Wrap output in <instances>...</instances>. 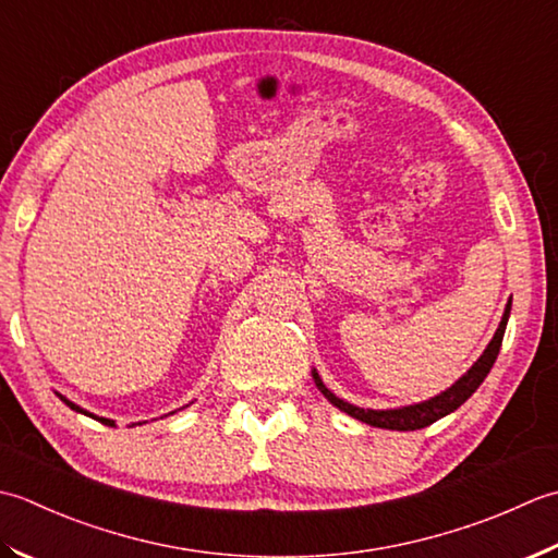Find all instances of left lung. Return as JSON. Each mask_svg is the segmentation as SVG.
Here are the masks:
<instances>
[{"label": "left lung", "instance_id": "left-lung-1", "mask_svg": "<svg viewBox=\"0 0 558 558\" xmlns=\"http://www.w3.org/2000/svg\"><path fill=\"white\" fill-rule=\"evenodd\" d=\"M508 315H510V303L506 305L504 320H501V325H498L494 339L488 342V347H486L484 354L480 356V361H476L474 366L468 373H464L458 383L452 385V388H448L446 392H440L438 397H434V400H428V402L414 404V407H402V409H385V412H378V409H361V407H354V404H349L344 400H339L337 395H332L325 388L320 375L313 371L315 385L320 388V392L327 397L329 402L342 409V412H347L349 416L359 418V422H363V424H371V426H378V428H392V430H416V428L430 426L434 422H438V418L454 412V409H458L460 404H464V400L472 397V392L484 383V378L488 375V371H492L494 361L498 356V349H501L504 332H506V325H508Z\"/></svg>", "mask_w": 558, "mask_h": 558}]
</instances>
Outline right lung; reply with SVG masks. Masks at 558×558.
<instances>
[{
  "instance_id": "right-lung-1",
  "label": "right lung",
  "mask_w": 558,
  "mask_h": 558,
  "mask_svg": "<svg viewBox=\"0 0 558 558\" xmlns=\"http://www.w3.org/2000/svg\"><path fill=\"white\" fill-rule=\"evenodd\" d=\"M62 400H64V397H62ZM64 404H66V407H72V409H74V412H82V414H88V412H84V409H82V407H76V404H74V402H70V400H64ZM88 416H94V414H88ZM94 418H98V416H94ZM98 422H100V424H106V426H116V424H112V422H110V418H104V416H100V418H98Z\"/></svg>"
}]
</instances>
